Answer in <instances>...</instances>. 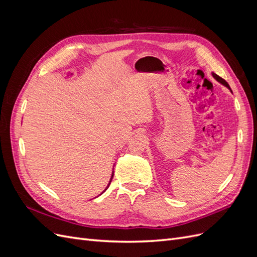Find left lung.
Listing matches in <instances>:
<instances>
[{
    "mask_svg": "<svg viewBox=\"0 0 257 257\" xmlns=\"http://www.w3.org/2000/svg\"><path fill=\"white\" fill-rule=\"evenodd\" d=\"M212 76H213V78H214L216 81H219L220 83H222L223 85H225V87L228 88V89L230 90V87H229V85H228V83H227L226 81H225L223 78H221L220 76H217V75H216V74H214V73H212ZM230 91H231V90H230Z\"/></svg>",
    "mask_w": 257,
    "mask_h": 257,
    "instance_id": "8db88e82",
    "label": "left lung"
}]
</instances>
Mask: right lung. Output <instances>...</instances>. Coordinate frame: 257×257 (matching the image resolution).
<instances>
[{"instance_id": "add662e5", "label": "right lung", "mask_w": 257, "mask_h": 257, "mask_svg": "<svg viewBox=\"0 0 257 257\" xmlns=\"http://www.w3.org/2000/svg\"><path fill=\"white\" fill-rule=\"evenodd\" d=\"M112 177H113V172H112V174H111V178H110V181H109V183H108V185L106 186V189H105V191H106V190L108 189V186H109V185H110V182H111V180H112ZM105 191H104V192H105ZM104 192H103V193H104ZM103 193H100V194H103ZM100 194H99V195H100Z\"/></svg>"}]
</instances>
